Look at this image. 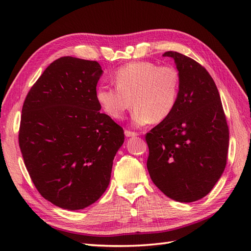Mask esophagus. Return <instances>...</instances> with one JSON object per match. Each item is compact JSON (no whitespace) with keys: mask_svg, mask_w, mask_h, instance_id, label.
<instances>
[{"mask_svg":"<svg viewBox=\"0 0 251 251\" xmlns=\"http://www.w3.org/2000/svg\"><path fill=\"white\" fill-rule=\"evenodd\" d=\"M125 135L126 136V137H135V136H138L137 133L132 132V131H127V130L125 131Z\"/></svg>","mask_w":251,"mask_h":251,"instance_id":"esophagus-1","label":"esophagus"}]
</instances>
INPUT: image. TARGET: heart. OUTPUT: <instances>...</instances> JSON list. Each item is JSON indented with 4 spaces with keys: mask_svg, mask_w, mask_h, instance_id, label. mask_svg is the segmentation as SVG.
<instances>
[{
    "mask_svg": "<svg viewBox=\"0 0 251 251\" xmlns=\"http://www.w3.org/2000/svg\"><path fill=\"white\" fill-rule=\"evenodd\" d=\"M114 81L116 87L100 86L96 91L97 102L112 118H123L134 103L132 119L142 126L168 119L176 108L181 80L173 66L133 62L116 70Z\"/></svg>",
    "mask_w": 251,
    "mask_h": 251,
    "instance_id": "b5f03b06",
    "label": "heart"
}]
</instances>
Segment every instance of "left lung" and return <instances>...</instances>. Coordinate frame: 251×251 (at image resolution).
<instances>
[{"mask_svg": "<svg viewBox=\"0 0 251 251\" xmlns=\"http://www.w3.org/2000/svg\"><path fill=\"white\" fill-rule=\"evenodd\" d=\"M180 75V93L172 115L147 134V168L154 184L169 198L194 202L221 178L229 132L221 98L204 67L179 52L168 51Z\"/></svg>", "mask_w": 251, "mask_h": 251, "instance_id": "8db88e82", "label": "left lung"}]
</instances>
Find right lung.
I'll return each instance as SVG.
<instances>
[{
	"instance_id": "right-lung-1",
	"label": "right lung",
	"mask_w": 251,
	"mask_h": 251,
	"mask_svg": "<svg viewBox=\"0 0 251 251\" xmlns=\"http://www.w3.org/2000/svg\"><path fill=\"white\" fill-rule=\"evenodd\" d=\"M102 69L95 60L64 56L50 64L23 104L19 143L26 169L45 199L83 209L100 198L123 127L96 100Z\"/></svg>"
}]
</instances>
